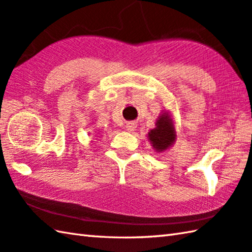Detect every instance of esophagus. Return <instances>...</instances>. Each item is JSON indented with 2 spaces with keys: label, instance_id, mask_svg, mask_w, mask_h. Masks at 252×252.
<instances>
[{
  "label": "esophagus",
  "instance_id": "obj_1",
  "mask_svg": "<svg viewBox=\"0 0 252 252\" xmlns=\"http://www.w3.org/2000/svg\"><path fill=\"white\" fill-rule=\"evenodd\" d=\"M126 129L128 131H134L136 129V124L130 122V123H127L126 124Z\"/></svg>",
  "mask_w": 252,
  "mask_h": 252
}]
</instances>
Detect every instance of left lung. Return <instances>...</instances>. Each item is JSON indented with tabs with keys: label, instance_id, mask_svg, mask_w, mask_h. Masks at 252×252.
Masks as SVG:
<instances>
[{
	"label": "left lung",
	"instance_id": "8db88e82",
	"mask_svg": "<svg viewBox=\"0 0 252 252\" xmlns=\"http://www.w3.org/2000/svg\"><path fill=\"white\" fill-rule=\"evenodd\" d=\"M149 140L153 144V147L157 152L166 151L174 144L176 139V131L168 113L160 115L156 122V127L148 133Z\"/></svg>",
	"mask_w": 252,
	"mask_h": 252
}]
</instances>
